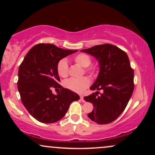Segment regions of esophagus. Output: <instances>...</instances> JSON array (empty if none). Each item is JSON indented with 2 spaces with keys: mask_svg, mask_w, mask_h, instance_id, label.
I'll return each mask as SVG.
<instances>
[{
  "mask_svg": "<svg viewBox=\"0 0 155 155\" xmlns=\"http://www.w3.org/2000/svg\"><path fill=\"white\" fill-rule=\"evenodd\" d=\"M80 99H81V101H82V102H84V96H82V95L80 96Z\"/></svg>",
  "mask_w": 155,
  "mask_h": 155,
  "instance_id": "obj_1",
  "label": "esophagus"
}]
</instances>
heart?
I'll list each match as a JSON object with an SVG mask.
<instances>
[{
  "mask_svg": "<svg viewBox=\"0 0 155 155\" xmlns=\"http://www.w3.org/2000/svg\"><path fill=\"white\" fill-rule=\"evenodd\" d=\"M73 60L76 65L84 68V71L85 73L92 76L95 75L97 68L95 65H90L92 59L90 55L85 53H79L75 55ZM68 65L65 59L60 60L57 64V72L61 77H67L68 76ZM63 84L65 87L71 91L77 93H82L90 86V80L87 76H84L78 79H69L64 81Z\"/></svg>",
  "mask_w": 155,
  "mask_h": 155,
  "instance_id": "1",
  "label": "heart"
}]
</instances>
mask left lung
Returning <instances> with one entry per match:
<instances>
[{
    "label": "left lung",
    "mask_w": 155,
    "mask_h": 155,
    "mask_svg": "<svg viewBox=\"0 0 155 155\" xmlns=\"http://www.w3.org/2000/svg\"><path fill=\"white\" fill-rule=\"evenodd\" d=\"M81 51L93 55L100 64L98 76L90 87L97 91L84 97L93 105V110L87 116L97 124L111 123L125 109L134 90V71L128 56L110 44L96 45Z\"/></svg>",
    "instance_id": "left-lung-1"
}]
</instances>
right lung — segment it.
Masks as SVG:
<instances>
[{"label":"right lung","instance_id":"1","mask_svg":"<svg viewBox=\"0 0 155 155\" xmlns=\"http://www.w3.org/2000/svg\"><path fill=\"white\" fill-rule=\"evenodd\" d=\"M51 44H38L27 53L18 71L17 87L22 104L35 120L53 123L65 116L73 101L79 96L59 84L57 64L62 58L76 52ZM52 88H60L58 95Z\"/></svg>","mask_w":155,"mask_h":155}]
</instances>
